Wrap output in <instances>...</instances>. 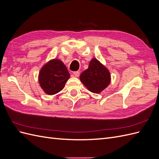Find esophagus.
<instances>
[{
    "label": "esophagus",
    "mask_w": 159,
    "mask_h": 159,
    "mask_svg": "<svg viewBox=\"0 0 159 159\" xmlns=\"http://www.w3.org/2000/svg\"><path fill=\"white\" fill-rule=\"evenodd\" d=\"M74 75L75 77H79V75H80V71H74Z\"/></svg>",
    "instance_id": "1"
}]
</instances>
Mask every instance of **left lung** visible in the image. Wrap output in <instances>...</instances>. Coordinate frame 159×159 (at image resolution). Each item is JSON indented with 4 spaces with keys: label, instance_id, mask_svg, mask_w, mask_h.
<instances>
[{
    "label": "left lung",
    "instance_id": "8db88e82",
    "mask_svg": "<svg viewBox=\"0 0 159 159\" xmlns=\"http://www.w3.org/2000/svg\"><path fill=\"white\" fill-rule=\"evenodd\" d=\"M80 78L88 90L95 93L106 88L111 81L108 70L95 58L90 61L88 68L81 73Z\"/></svg>",
    "mask_w": 159,
    "mask_h": 159
}]
</instances>
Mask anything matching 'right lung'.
Segmentation results:
<instances>
[{
	"label": "right lung",
	"mask_w": 159,
	"mask_h": 159,
	"mask_svg": "<svg viewBox=\"0 0 159 159\" xmlns=\"http://www.w3.org/2000/svg\"><path fill=\"white\" fill-rule=\"evenodd\" d=\"M68 69L60 60H52L45 64L39 74V83L48 95H54L62 90L70 78Z\"/></svg>",
	"instance_id": "add662e5"
}]
</instances>
